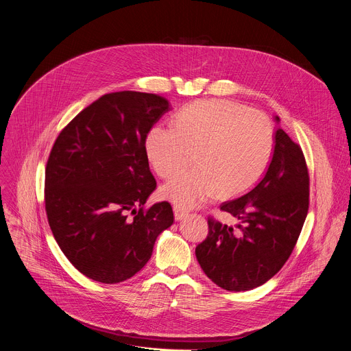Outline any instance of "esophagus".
Segmentation results:
<instances>
[{
	"label": "esophagus",
	"instance_id": "obj_1",
	"mask_svg": "<svg viewBox=\"0 0 351 351\" xmlns=\"http://www.w3.org/2000/svg\"><path fill=\"white\" fill-rule=\"evenodd\" d=\"M173 213H175V219H176V221L183 219V218L189 214L187 210H184L183 207H179V206H175V207H173Z\"/></svg>",
	"mask_w": 351,
	"mask_h": 351
}]
</instances>
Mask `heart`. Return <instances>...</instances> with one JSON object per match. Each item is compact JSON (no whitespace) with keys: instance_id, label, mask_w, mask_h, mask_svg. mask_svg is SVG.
Here are the masks:
<instances>
[{"instance_id":"heart-1","label":"heart","mask_w":351,"mask_h":351,"mask_svg":"<svg viewBox=\"0 0 351 351\" xmlns=\"http://www.w3.org/2000/svg\"><path fill=\"white\" fill-rule=\"evenodd\" d=\"M274 145V126L263 111L226 99H199L176 114L173 129L156 126L145 138L147 157L164 179L184 171L195 157L197 167L162 190L179 207L252 189L268 169Z\"/></svg>"}]
</instances>
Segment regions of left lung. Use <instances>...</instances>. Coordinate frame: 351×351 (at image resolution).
Here are the masks:
<instances>
[{
  "mask_svg": "<svg viewBox=\"0 0 351 351\" xmlns=\"http://www.w3.org/2000/svg\"><path fill=\"white\" fill-rule=\"evenodd\" d=\"M308 206L310 176L303 149L278 129L272 161L261 182L221 204V211L239 221L236 229L208 217L207 239L195 247L199 267L229 291L264 285L289 260Z\"/></svg>",
  "mask_w": 351,
  "mask_h": 351,
  "instance_id": "obj_1",
  "label": "left lung"
}]
</instances>
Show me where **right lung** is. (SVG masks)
<instances>
[{
	"mask_svg": "<svg viewBox=\"0 0 351 351\" xmlns=\"http://www.w3.org/2000/svg\"><path fill=\"white\" fill-rule=\"evenodd\" d=\"M168 110V99L152 93L104 94L61 130L49 153L48 225L71 264L95 282L132 278L173 223L168 202L144 207L157 187L145 138Z\"/></svg>",
	"mask_w": 351,
	"mask_h": 351,
	"instance_id": "add662e5",
	"label": "right lung"
}]
</instances>
